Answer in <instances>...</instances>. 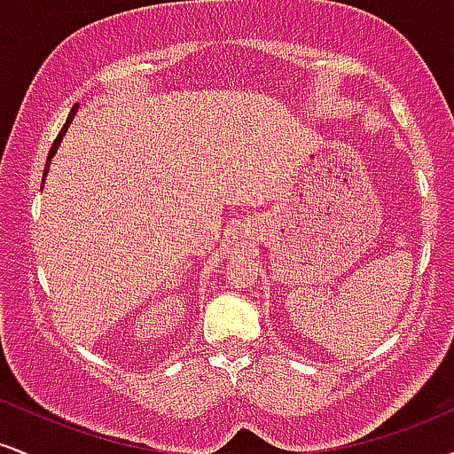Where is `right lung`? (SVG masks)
Returning a JSON list of instances; mask_svg holds the SVG:
<instances>
[{
  "label": "right lung",
  "mask_w": 454,
  "mask_h": 454,
  "mask_svg": "<svg viewBox=\"0 0 454 454\" xmlns=\"http://www.w3.org/2000/svg\"><path fill=\"white\" fill-rule=\"evenodd\" d=\"M76 111H78V106H74L70 111V117L66 119V123H64V128H61V132L57 134V138H55V143H53V147H51V151H49V158H46V166H44V176H46V173H49V166H51V160H53V155L57 153V149H59V145H61V140H64V137H66V132H67V128H70V123H72V119H74V114H76ZM43 185H44V179H43Z\"/></svg>",
  "instance_id": "right-lung-1"
}]
</instances>
